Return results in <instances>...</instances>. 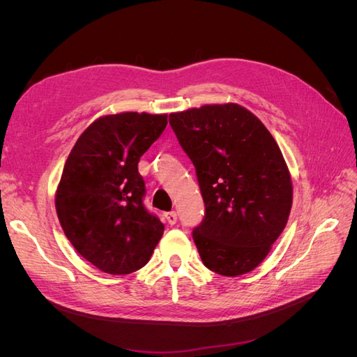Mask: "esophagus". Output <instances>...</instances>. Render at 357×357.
I'll list each match as a JSON object with an SVG mask.
<instances>
[{
  "label": "esophagus",
  "mask_w": 357,
  "mask_h": 357,
  "mask_svg": "<svg viewBox=\"0 0 357 357\" xmlns=\"http://www.w3.org/2000/svg\"><path fill=\"white\" fill-rule=\"evenodd\" d=\"M165 219L169 225H176L177 223V213L176 211H169V213H165Z\"/></svg>",
  "instance_id": "esophagus-1"
}]
</instances>
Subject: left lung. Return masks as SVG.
<instances>
[{
	"mask_svg": "<svg viewBox=\"0 0 357 357\" xmlns=\"http://www.w3.org/2000/svg\"><path fill=\"white\" fill-rule=\"evenodd\" d=\"M169 125L197 169L205 204L193 229L204 265L226 277L250 273L286 228L294 188L265 125L235 102L171 113Z\"/></svg>",
	"mask_w": 357,
	"mask_h": 357,
	"instance_id": "1",
	"label": "left lung"
}]
</instances>
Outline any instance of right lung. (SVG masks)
Here are the masks:
<instances>
[{
    "mask_svg": "<svg viewBox=\"0 0 357 357\" xmlns=\"http://www.w3.org/2000/svg\"><path fill=\"white\" fill-rule=\"evenodd\" d=\"M167 123V114L144 112L101 116L63 165L55 195L59 223L75 250L107 274L143 268L164 234L143 205L138 162Z\"/></svg>",
    "mask_w": 357,
    "mask_h": 357,
    "instance_id": "obj_1",
    "label": "right lung"
}]
</instances>
